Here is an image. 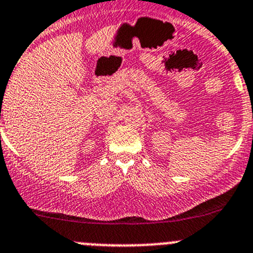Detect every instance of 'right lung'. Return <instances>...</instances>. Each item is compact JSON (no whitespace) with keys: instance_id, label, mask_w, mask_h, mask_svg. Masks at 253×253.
Returning a JSON list of instances; mask_svg holds the SVG:
<instances>
[{"instance_id":"obj_1","label":"right lung","mask_w":253,"mask_h":253,"mask_svg":"<svg viewBox=\"0 0 253 253\" xmlns=\"http://www.w3.org/2000/svg\"><path fill=\"white\" fill-rule=\"evenodd\" d=\"M0 117H1V116H0Z\"/></svg>"}]
</instances>
